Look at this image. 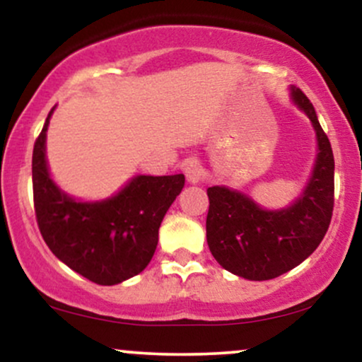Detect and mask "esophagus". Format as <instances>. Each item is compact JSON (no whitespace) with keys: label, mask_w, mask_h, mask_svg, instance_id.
<instances>
[{"label":"esophagus","mask_w":362,"mask_h":362,"mask_svg":"<svg viewBox=\"0 0 362 362\" xmlns=\"http://www.w3.org/2000/svg\"><path fill=\"white\" fill-rule=\"evenodd\" d=\"M184 172H185L187 182H189V184L195 185V184H199V182L204 180V170H202L197 158H190V160H187Z\"/></svg>","instance_id":"obj_1"}]
</instances>
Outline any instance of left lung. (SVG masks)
<instances>
[{"label":"left lung","mask_w":362,"mask_h":362,"mask_svg":"<svg viewBox=\"0 0 362 362\" xmlns=\"http://www.w3.org/2000/svg\"><path fill=\"white\" fill-rule=\"evenodd\" d=\"M291 100L317 134V158L300 197L281 209H265L228 185L207 189L209 250L228 272L248 281L279 277L317 250L334 211V153L305 93L291 86Z\"/></svg>","instance_id":"1"}]
</instances>
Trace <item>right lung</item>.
Masks as SVG:
<instances>
[{"mask_svg": "<svg viewBox=\"0 0 362 362\" xmlns=\"http://www.w3.org/2000/svg\"><path fill=\"white\" fill-rule=\"evenodd\" d=\"M49 112L32 156L37 223L54 255L100 286H114L143 272L158 245V230L182 192L185 177L134 175L102 201L66 194L49 172L45 156Z\"/></svg>", "mask_w": 362, "mask_h": 362, "instance_id": "obj_1", "label": "right lung"}]
</instances>
